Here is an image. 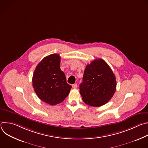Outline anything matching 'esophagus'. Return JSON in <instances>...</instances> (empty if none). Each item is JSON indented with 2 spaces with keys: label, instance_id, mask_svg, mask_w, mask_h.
Segmentation results:
<instances>
[{
  "label": "esophagus",
  "instance_id": "esophagus-1",
  "mask_svg": "<svg viewBox=\"0 0 148 148\" xmlns=\"http://www.w3.org/2000/svg\"><path fill=\"white\" fill-rule=\"evenodd\" d=\"M73 87L74 88H76L77 87V84H73Z\"/></svg>",
  "mask_w": 148,
  "mask_h": 148
}]
</instances>
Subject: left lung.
Here are the masks:
<instances>
[{"instance_id": "1", "label": "left lung", "mask_w": 148, "mask_h": 148, "mask_svg": "<svg viewBox=\"0 0 148 148\" xmlns=\"http://www.w3.org/2000/svg\"><path fill=\"white\" fill-rule=\"evenodd\" d=\"M115 75L103 60L95 59L84 70L79 92L83 101L92 107L107 103L116 91Z\"/></svg>"}]
</instances>
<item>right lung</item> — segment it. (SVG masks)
<instances>
[{
    "instance_id": "add662e5",
    "label": "right lung",
    "mask_w": 148,
    "mask_h": 148,
    "mask_svg": "<svg viewBox=\"0 0 148 148\" xmlns=\"http://www.w3.org/2000/svg\"><path fill=\"white\" fill-rule=\"evenodd\" d=\"M60 59L57 54L45 57L36 66L33 75V87L36 94L41 101L51 105L64 101L72 88L60 69Z\"/></svg>"
}]
</instances>
